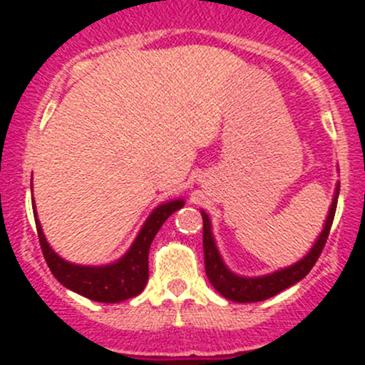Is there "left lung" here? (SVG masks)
Masks as SVG:
<instances>
[{
	"instance_id": "1",
	"label": "left lung",
	"mask_w": 365,
	"mask_h": 365,
	"mask_svg": "<svg viewBox=\"0 0 365 365\" xmlns=\"http://www.w3.org/2000/svg\"><path fill=\"white\" fill-rule=\"evenodd\" d=\"M337 197H339V182H337L336 185L332 205H330L329 213H327L322 233H319V237L314 240L311 251L305 254L302 259H298L297 263L289 264V267L279 268V270L272 272V274L257 275V277L238 275L235 274L233 270H230V267L224 263L222 256H220L219 252V247H217L215 244V237H213L212 231V220H210L208 213H206L205 210H201V215H203L205 270L210 284H212L224 298H227V300L231 302H238V304H251V302L267 300V298L281 293L282 289L297 284L298 281H302V279L311 272V268L314 267V263L318 261L323 247H325L330 227H332L334 215H336Z\"/></svg>"
}]
</instances>
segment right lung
Listing matches in <instances>:
<instances>
[{
	"label": "right lung",
	"instance_id": "right-lung-1",
	"mask_svg": "<svg viewBox=\"0 0 365 365\" xmlns=\"http://www.w3.org/2000/svg\"><path fill=\"white\" fill-rule=\"evenodd\" d=\"M183 205H185V200L180 197V200L165 201V203L155 206L127 252L113 263L97 264V267L70 263L60 254L54 252L43 235L42 226H40L36 208H33V215H35L36 233H38L43 257H46L54 277L70 292L79 293L90 300L118 304L127 298L138 297L145 289L146 282H148L150 245H152L155 235L159 233L162 224L168 220V217L182 208ZM33 206H35V201H33Z\"/></svg>",
	"mask_w": 365,
	"mask_h": 365
}]
</instances>
